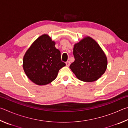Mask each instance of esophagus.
Returning a JSON list of instances; mask_svg holds the SVG:
<instances>
[{"mask_svg": "<svg viewBox=\"0 0 128 128\" xmlns=\"http://www.w3.org/2000/svg\"><path fill=\"white\" fill-rule=\"evenodd\" d=\"M66 66H69V65H70V62L67 61V62H66Z\"/></svg>", "mask_w": 128, "mask_h": 128, "instance_id": "34e87169", "label": "esophagus"}]
</instances>
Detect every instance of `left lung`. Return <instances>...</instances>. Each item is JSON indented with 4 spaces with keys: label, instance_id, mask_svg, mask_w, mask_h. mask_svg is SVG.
<instances>
[{
    "label": "left lung",
    "instance_id": "obj_1",
    "mask_svg": "<svg viewBox=\"0 0 128 128\" xmlns=\"http://www.w3.org/2000/svg\"><path fill=\"white\" fill-rule=\"evenodd\" d=\"M73 55L74 62L69 68L81 81H96L107 69V59L104 52L98 43L90 36L76 43Z\"/></svg>",
    "mask_w": 128,
    "mask_h": 128
}]
</instances>
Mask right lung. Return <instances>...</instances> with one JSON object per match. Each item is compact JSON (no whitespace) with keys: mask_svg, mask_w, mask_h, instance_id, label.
I'll list each match as a JSON object with an SVG mask.
<instances>
[{"mask_svg":"<svg viewBox=\"0 0 128 128\" xmlns=\"http://www.w3.org/2000/svg\"><path fill=\"white\" fill-rule=\"evenodd\" d=\"M55 42L47 34L40 36L26 52L23 68L28 77L38 85L51 83L60 69L66 66L62 62L61 54Z\"/></svg>","mask_w":128,"mask_h":128,"instance_id":"add662e5","label":"right lung"}]
</instances>
